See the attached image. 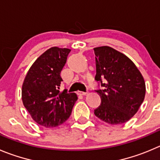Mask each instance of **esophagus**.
I'll use <instances>...</instances> for the list:
<instances>
[{"instance_id": "obj_1", "label": "esophagus", "mask_w": 160, "mask_h": 160, "mask_svg": "<svg viewBox=\"0 0 160 160\" xmlns=\"http://www.w3.org/2000/svg\"><path fill=\"white\" fill-rule=\"evenodd\" d=\"M87 93H88L87 92H82V91H78V95H81V96H85V95H86Z\"/></svg>"}]
</instances>
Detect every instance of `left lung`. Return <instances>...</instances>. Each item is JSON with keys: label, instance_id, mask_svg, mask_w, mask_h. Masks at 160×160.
I'll use <instances>...</instances> for the list:
<instances>
[{"label": "left lung", "instance_id": "8db88e82", "mask_svg": "<svg viewBox=\"0 0 160 160\" xmlns=\"http://www.w3.org/2000/svg\"><path fill=\"white\" fill-rule=\"evenodd\" d=\"M97 74L101 86L96 92L101 99L94 114L112 125L129 121L139 109L145 96V83L134 63L122 53L108 46L94 48Z\"/></svg>", "mask_w": 160, "mask_h": 160}]
</instances>
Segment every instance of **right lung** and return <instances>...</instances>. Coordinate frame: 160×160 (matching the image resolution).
<instances>
[{"label":"right lung","mask_w":160,"mask_h":160,"mask_svg":"<svg viewBox=\"0 0 160 160\" xmlns=\"http://www.w3.org/2000/svg\"><path fill=\"white\" fill-rule=\"evenodd\" d=\"M71 52L52 47L41 55L27 72L22 87L24 107L38 124L47 128L63 124L71 115L78 97L60 92V72Z\"/></svg>","instance_id":"obj_1"}]
</instances>
